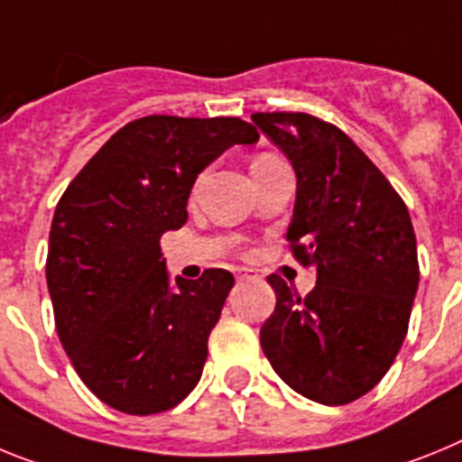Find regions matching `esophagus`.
Listing matches in <instances>:
<instances>
[{
	"label": "esophagus",
	"instance_id": "esophagus-1",
	"mask_svg": "<svg viewBox=\"0 0 462 462\" xmlns=\"http://www.w3.org/2000/svg\"><path fill=\"white\" fill-rule=\"evenodd\" d=\"M235 274H236V279H239V281H244V279H258V274H255L254 270H248V267H239V270H236Z\"/></svg>",
	"mask_w": 462,
	"mask_h": 462
}]
</instances>
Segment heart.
Returning a JSON list of instances; mask_svg holds the SVG:
<instances>
[{"label":"heart","mask_w":462,"mask_h":462,"mask_svg":"<svg viewBox=\"0 0 462 462\" xmlns=\"http://www.w3.org/2000/svg\"><path fill=\"white\" fill-rule=\"evenodd\" d=\"M267 158H272V155H258V158L254 160V164H255V162H263V160H267Z\"/></svg>","instance_id":"obj_1"}]
</instances>
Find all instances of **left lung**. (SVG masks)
<instances>
[{"instance_id": "obj_1", "label": "left lung", "mask_w": 462, "mask_h": 462, "mask_svg": "<svg viewBox=\"0 0 462 462\" xmlns=\"http://www.w3.org/2000/svg\"><path fill=\"white\" fill-rule=\"evenodd\" d=\"M251 120L298 174L286 236L292 258L316 267V286L304 298L281 276H267L276 307L260 344L292 391L348 404L383 379L407 335L419 288L407 204L332 123L288 111Z\"/></svg>"}]
</instances>
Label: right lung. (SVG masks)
Listing matches in <instances>:
<instances>
[{
    "label": "right lung",
    "mask_w": 462,
    "mask_h": 462,
    "mask_svg": "<svg viewBox=\"0 0 462 462\" xmlns=\"http://www.w3.org/2000/svg\"><path fill=\"white\" fill-rule=\"evenodd\" d=\"M254 142L242 118H136L55 207L46 281L58 337L83 383L123 414H160L198 386L235 276L204 270L171 286L160 236L186 223L199 171Z\"/></svg>",
    "instance_id": "right-lung-1"
}]
</instances>
